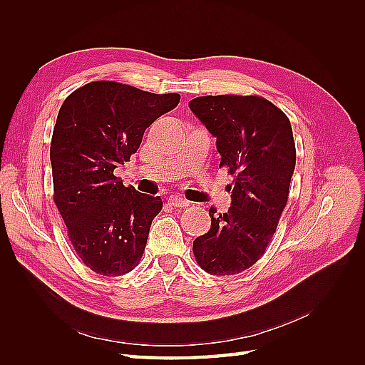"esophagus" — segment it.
Wrapping results in <instances>:
<instances>
[{
    "mask_svg": "<svg viewBox=\"0 0 365 365\" xmlns=\"http://www.w3.org/2000/svg\"><path fill=\"white\" fill-rule=\"evenodd\" d=\"M169 202H170V205H173V207H182V208L190 205V202L187 201V200H184V197L175 196V195H172V196L169 197Z\"/></svg>",
    "mask_w": 365,
    "mask_h": 365,
    "instance_id": "1",
    "label": "esophagus"
}]
</instances>
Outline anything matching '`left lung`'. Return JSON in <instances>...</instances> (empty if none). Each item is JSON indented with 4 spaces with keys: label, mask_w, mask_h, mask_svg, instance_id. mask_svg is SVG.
<instances>
[{
    "label": "left lung",
    "mask_w": 365,
    "mask_h": 365,
    "mask_svg": "<svg viewBox=\"0 0 365 365\" xmlns=\"http://www.w3.org/2000/svg\"><path fill=\"white\" fill-rule=\"evenodd\" d=\"M189 106L216 138L219 168L235 175L228 212L216 215L210 207L212 227L193 240L195 257L208 274H239L263 256L288 202L295 169L291 121L259 96H204Z\"/></svg>",
    "instance_id": "1"
}]
</instances>
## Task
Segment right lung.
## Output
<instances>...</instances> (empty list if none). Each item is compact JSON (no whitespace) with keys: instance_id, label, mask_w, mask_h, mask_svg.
<instances>
[{"instance_id":"obj_1","label":"right lung","mask_w":365,"mask_h":365,"mask_svg":"<svg viewBox=\"0 0 365 365\" xmlns=\"http://www.w3.org/2000/svg\"><path fill=\"white\" fill-rule=\"evenodd\" d=\"M178 103L176 93L98 81L71 93L59 109L50 146L54 204L76 252L97 274L118 277L143 256L163 201L125 187L114 170Z\"/></svg>"}]
</instances>
